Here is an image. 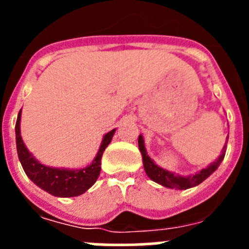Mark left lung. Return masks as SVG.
Listing matches in <instances>:
<instances>
[{
    "instance_id": "8db88e82",
    "label": "left lung",
    "mask_w": 249,
    "mask_h": 249,
    "mask_svg": "<svg viewBox=\"0 0 249 249\" xmlns=\"http://www.w3.org/2000/svg\"><path fill=\"white\" fill-rule=\"evenodd\" d=\"M228 140V138H227ZM138 147H140V151L142 153V160H143V167L144 171H146L147 176L151 178L152 181L157 182V183L162 184L164 187H168V188H178V190H187V188H191V187H195L197 184H199L201 182H203L207 177H210L213 172H214L217 167L219 166V163L222 162V160L224 158V153H226V148H227V143L222 149V155L217 158L215 162H213L212 164L207 167V168L202 169L201 172L196 173V175L190 176V177H181L179 175H175L172 172H168L166 169L160 168L157 164H155V162L149 158V156L147 155L146 147H144L143 137L140 136L138 137Z\"/></svg>"
}]
</instances>
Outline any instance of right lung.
<instances>
[{
	"label": "right lung",
	"instance_id": "obj_1",
	"mask_svg": "<svg viewBox=\"0 0 249 249\" xmlns=\"http://www.w3.org/2000/svg\"><path fill=\"white\" fill-rule=\"evenodd\" d=\"M19 121H21V111L18 112L16 121L17 155L26 175L31 181L36 183L39 188H42L43 191L56 197H76L85 193L89 187L93 186L101 172V158H102L103 151L111 142L114 135V129H112L103 137L100 151L89 166L82 169L70 171V169L51 168V167L38 163L28 152L22 141L21 133H19Z\"/></svg>",
	"mask_w": 249,
	"mask_h": 249
}]
</instances>
